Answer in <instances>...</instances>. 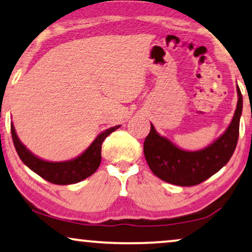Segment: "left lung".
<instances>
[{
    "label": "left lung",
    "mask_w": 252,
    "mask_h": 252,
    "mask_svg": "<svg viewBox=\"0 0 252 252\" xmlns=\"http://www.w3.org/2000/svg\"><path fill=\"white\" fill-rule=\"evenodd\" d=\"M237 105L232 123L225 133L209 147L197 151H186L160 136L151 125L144 140L143 151L153 173L163 181L177 186H195L212 177L225 166L235 150L239 140L240 118L243 98L237 86Z\"/></svg>",
    "instance_id": "left-lung-1"
}]
</instances>
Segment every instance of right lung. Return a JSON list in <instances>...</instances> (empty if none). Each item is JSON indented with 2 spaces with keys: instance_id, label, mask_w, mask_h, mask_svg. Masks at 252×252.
Returning a JSON list of instances; mask_svg holds the SVG:
<instances>
[{
  "instance_id": "1",
  "label": "right lung",
  "mask_w": 252,
  "mask_h": 252,
  "mask_svg": "<svg viewBox=\"0 0 252 252\" xmlns=\"http://www.w3.org/2000/svg\"><path fill=\"white\" fill-rule=\"evenodd\" d=\"M120 125L111 127V128L102 132L93 141V143L87 148V150L84 154H81L80 156L74 158V159L66 161H47L36 157L20 142L12 124L11 135L17 154H18L19 158L27 167H30L37 175H40L41 178L51 182V184L72 185L80 182L84 179L91 177L93 173H95L99 164H101L103 141L112 132L118 129Z\"/></svg>"
}]
</instances>
